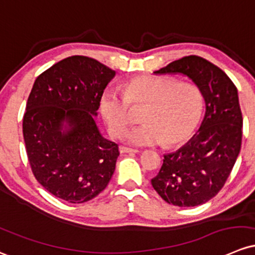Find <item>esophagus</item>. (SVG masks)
Returning a JSON list of instances; mask_svg holds the SVG:
<instances>
[{
  "mask_svg": "<svg viewBox=\"0 0 255 255\" xmlns=\"http://www.w3.org/2000/svg\"><path fill=\"white\" fill-rule=\"evenodd\" d=\"M120 152H122V154H135V152H139V150L127 148V146H120Z\"/></svg>",
  "mask_w": 255,
  "mask_h": 255,
  "instance_id": "esophagus-1",
  "label": "esophagus"
}]
</instances>
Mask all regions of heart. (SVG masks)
<instances>
[{"label":"heart","mask_w":255,"mask_h":255,"mask_svg":"<svg viewBox=\"0 0 255 255\" xmlns=\"http://www.w3.org/2000/svg\"><path fill=\"white\" fill-rule=\"evenodd\" d=\"M130 104L145 105L144 123L125 134V140L136 146L183 144L195 132L203 114V95L194 83L136 77L126 83L125 92L109 87L99 99V109L114 136L122 135L132 122Z\"/></svg>","instance_id":"1"}]
</instances>
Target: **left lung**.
<instances>
[{
  "label": "left lung",
  "instance_id": "left-lung-1",
  "mask_svg": "<svg viewBox=\"0 0 255 255\" xmlns=\"http://www.w3.org/2000/svg\"><path fill=\"white\" fill-rule=\"evenodd\" d=\"M154 74L188 77L202 92L205 115L188 143L163 155L151 184L168 204H204L224 187L240 154L243 119L237 88L222 69L199 56L173 61Z\"/></svg>",
  "mask_w": 255,
  "mask_h": 255
}]
</instances>
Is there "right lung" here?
<instances>
[{
	"label": "right lung",
	"mask_w": 255,
	"mask_h": 255,
	"mask_svg": "<svg viewBox=\"0 0 255 255\" xmlns=\"http://www.w3.org/2000/svg\"><path fill=\"white\" fill-rule=\"evenodd\" d=\"M116 72L94 58L71 56L35 79L23 117L34 176L60 199L80 204L106 188L119 145L95 123L99 99Z\"/></svg>",
	"instance_id": "obj_1"
}]
</instances>
